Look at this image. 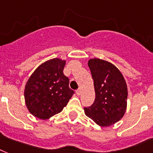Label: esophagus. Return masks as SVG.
Returning <instances> with one entry per match:
<instances>
[{
  "label": "esophagus",
  "instance_id": "obj_1",
  "mask_svg": "<svg viewBox=\"0 0 153 153\" xmlns=\"http://www.w3.org/2000/svg\"><path fill=\"white\" fill-rule=\"evenodd\" d=\"M76 95L80 96V94H81V89H80V88H78V89L76 91Z\"/></svg>",
  "mask_w": 153,
  "mask_h": 153
}]
</instances>
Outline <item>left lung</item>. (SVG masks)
I'll return each instance as SVG.
<instances>
[{"label":"left lung","mask_w":153,"mask_h":153,"mask_svg":"<svg viewBox=\"0 0 153 153\" xmlns=\"http://www.w3.org/2000/svg\"><path fill=\"white\" fill-rule=\"evenodd\" d=\"M88 65L92 73L96 97L85 115L101 127L114 125L124 117L127 108L128 88L118 68L106 60L90 59Z\"/></svg>","instance_id":"left-lung-1"}]
</instances>
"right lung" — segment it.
Returning a JSON list of instances; mask_svg holds the SVG:
<instances>
[{
    "instance_id": "right-lung-1",
    "label": "right lung",
    "mask_w": 153,
    "mask_h": 153,
    "mask_svg": "<svg viewBox=\"0 0 153 153\" xmlns=\"http://www.w3.org/2000/svg\"><path fill=\"white\" fill-rule=\"evenodd\" d=\"M66 61L53 58L39 65L28 78L25 88V100L29 112L47 120L63 110L74 94L69 79L64 75Z\"/></svg>"
}]
</instances>
